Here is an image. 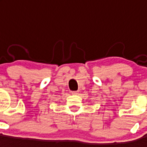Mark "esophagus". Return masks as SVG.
<instances>
[{
  "mask_svg": "<svg viewBox=\"0 0 147 147\" xmlns=\"http://www.w3.org/2000/svg\"><path fill=\"white\" fill-rule=\"evenodd\" d=\"M71 93H72L73 95H76L79 93V91H72L71 92Z\"/></svg>",
  "mask_w": 147,
  "mask_h": 147,
  "instance_id": "esophagus-1",
  "label": "esophagus"
}]
</instances>
